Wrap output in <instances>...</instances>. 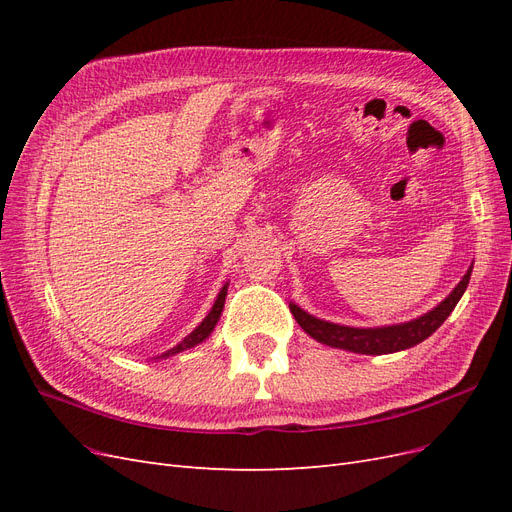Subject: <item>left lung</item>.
I'll use <instances>...</instances> for the list:
<instances>
[{
    "instance_id": "left-lung-1",
    "label": "left lung",
    "mask_w": 512,
    "mask_h": 512,
    "mask_svg": "<svg viewBox=\"0 0 512 512\" xmlns=\"http://www.w3.org/2000/svg\"><path fill=\"white\" fill-rule=\"evenodd\" d=\"M470 275H472V265L444 301H440L436 307L429 309L427 314L408 322H399V324H384V327H367V329L348 327V324H337V322H329V320L307 314L305 309H301L294 301H290V312L294 320L299 322V327L309 337H314L316 342L324 346L348 350L356 354H391V352L408 350L416 344H421L431 333H436L440 329V324L451 316L455 305L463 297V292H466Z\"/></svg>"
}]
</instances>
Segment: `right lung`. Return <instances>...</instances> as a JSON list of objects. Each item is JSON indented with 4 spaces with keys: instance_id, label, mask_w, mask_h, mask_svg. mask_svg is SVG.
Returning <instances> with one entry per match:
<instances>
[{
    "instance_id": "add662e5",
    "label": "right lung",
    "mask_w": 512,
    "mask_h": 512,
    "mask_svg": "<svg viewBox=\"0 0 512 512\" xmlns=\"http://www.w3.org/2000/svg\"><path fill=\"white\" fill-rule=\"evenodd\" d=\"M226 292H228V282L220 288V292H218V299H215V303H213V307L209 309V314L203 318V322L198 324V327L190 333V335H185L181 342L175 346V348H170V350H166L164 354H160V356H153V361H160V359H168V356H173V354H179V352H183V350H190V348H194V346H198V344H203L205 339L213 333V329H215V324H218V320H220V316H222V309H224V301H226Z\"/></svg>"
}]
</instances>
